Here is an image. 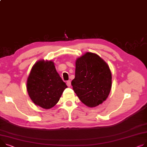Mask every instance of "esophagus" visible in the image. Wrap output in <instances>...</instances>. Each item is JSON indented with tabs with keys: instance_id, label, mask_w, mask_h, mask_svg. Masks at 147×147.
Masks as SVG:
<instances>
[{
	"instance_id": "1",
	"label": "esophagus",
	"mask_w": 147,
	"mask_h": 147,
	"mask_svg": "<svg viewBox=\"0 0 147 147\" xmlns=\"http://www.w3.org/2000/svg\"><path fill=\"white\" fill-rule=\"evenodd\" d=\"M67 85L68 87H70L71 86V81L70 80H68L67 82Z\"/></svg>"
}]
</instances>
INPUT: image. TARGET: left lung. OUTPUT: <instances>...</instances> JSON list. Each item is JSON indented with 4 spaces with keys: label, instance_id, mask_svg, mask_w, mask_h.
<instances>
[{
    "label": "left lung",
    "instance_id": "left-lung-1",
    "mask_svg": "<svg viewBox=\"0 0 147 147\" xmlns=\"http://www.w3.org/2000/svg\"><path fill=\"white\" fill-rule=\"evenodd\" d=\"M73 89L82 103L93 107L102 104L112 87L109 65L98 55L87 52L77 58Z\"/></svg>",
    "mask_w": 147,
    "mask_h": 147
}]
</instances>
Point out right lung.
Listing matches in <instances>:
<instances>
[{
	"label": "right lung",
	"mask_w": 147,
	"mask_h": 147,
	"mask_svg": "<svg viewBox=\"0 0 147 147\" xmlns=\"http://www.w3.org/2000/svg\"><path fill=\"white\" fill-rule=\"evenodd\" d=\"M67 87L52 60L36 62L26 82L27 92L31 100L45 109L52 108L58 103Z\"/></svg>",
	"instance_id": "add662e5"
}]
</instances>
